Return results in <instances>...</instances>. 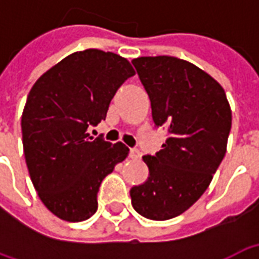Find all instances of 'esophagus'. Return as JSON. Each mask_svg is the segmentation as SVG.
Masks as SVG:
<instances>
[{"label": "esophagus", "mask_w": 259, "mask_h": 259, "mask_svg": "<svg viewBox=\"0 0 259 259\" xmlns=\"http://www.w3.org/2000/svg\"><path fill=\"white\" fill-rule=\"evenodd\" d=\"M140 151L137 150V148H130V152H129V157L132 159H137V158H140Z\"/></svg>", "instance_id": "obj_1"}]
</instances>
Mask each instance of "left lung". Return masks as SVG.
<instances>
[{"label": "left lung", "instance_id": "8db88e82", "mask_svg": "<svg viewBox=\"0 0 259 259\" xmlns=\"http://www.w3.org/2000/svg\"><path fill=\"white\" fill-rule=\"evenodd\" d=\"M150 97L152 120L168 129L155 155H144L150 176L130 190L141 217L166 221L204 194L226 154L232 111L222 85L185 59L159 55L132 61Z\"/></svg>", "mask_w": 259, "mask_h": 259}]
</instances>
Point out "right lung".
<instances>
[{
    "mask_svg": "<svg viewBox=\"0 0 259 259\" xmlns=\"http://www.w3.org/2000/svg\"><path fill=\"white\" fill-rule=\"evenodd\" d=\"M126 58L101 50L73 53L38 77L22 113L26 165L42 204L66 222L96 213L104 178L129 154L123 143L93 139L111 100L135 76Z\"/></svg>",
    "mask_w": 259,
    "mask_h": 259,
    "instance_id": "add662e5",
    "label": "right lung"
}]
</instances>
